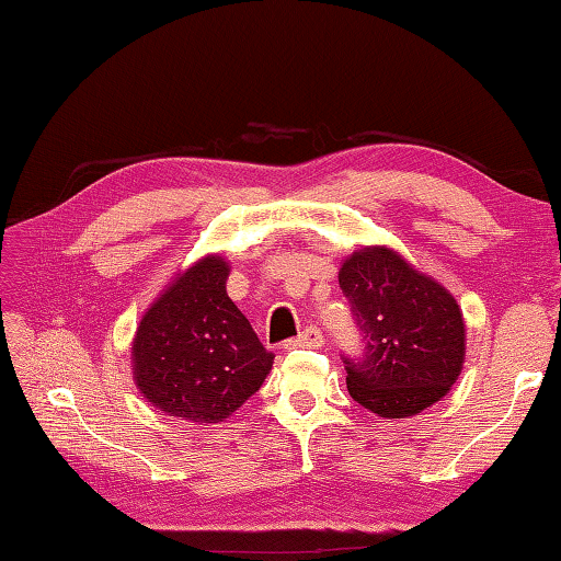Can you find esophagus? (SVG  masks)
I'll list each match as a JSON object with an SVG mask.
<instances>
[{
    "mask_svg": "<svg viewBox=\"0 0 561 561\" xmlns=\"http://www.w3.org/2000/svg\"><path fill=\"white\" fill-rule=\"evenodd\" d=\"M323 342H325L323 330H320L318 325H308L294 340L284 344V347H287V350H301V347L304 350H318V347H323Z\"/></svg>",
    "mask_w": 561,
    "mask_h": 561,
    "instance_id": "esophagus-1",
    "label": "esophagus"
}]
</instances>
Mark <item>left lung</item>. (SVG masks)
Listing matches in <instances>:
<instances>
[{
	"label": "left lung",
	"instance_id": "8db88e82",
	"mask_svg": "<svg viewBox=\"0 0 561 561\" xmlns=\"http://www.w3.org/2000/svg\"><path fill=\"white\" fill-rule=\"evenodd\" d=\"M340 289L362 342L359 354H342L350 396L386 420L444 398L465 356L456 299L388 248H364L344 260Z\"/></svg>",
	"mask_w": 561,
	"mask_h": 561
}]
</instances>
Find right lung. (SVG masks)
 Returning a JSON list of instances; mask_svg holds the SVG:
<instances>
[{"mask_svg":"<svg viewBox=\"0 0 561 561\" xmlns=\"http://www.w3.org/2000/svg\"><path fill=\"white\" fill-rule=\"evenodd\" d=\"M229 262L199 260L141 318L133 344L137 388L153 408L217 424L255 396L274 354L226 294Z\"/></svg>","mask_w":561,"mask_h":561,"instance_id":"add662e5","label":"right lung"}]
</instances>
